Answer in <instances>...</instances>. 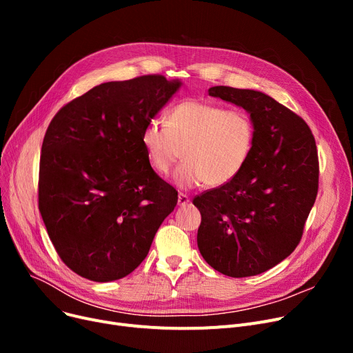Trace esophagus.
Here are the masks:
<instances>
[{"mask_svg":"<svg viewBox=\"0 0 353 353\" xmlns=\"http://www.w3.org/2000/svg\"><path fill=\"white\" fill-rule=\"evenodd\" d=\"M190 200H189V196L188 194H184V193H179V197H177V203H179V206H186L188 203H189Z\"/></svg>","mask_w":353,"mask_h":353,"instance_id":"obj_1","label":"esophagus"}]
</instances>
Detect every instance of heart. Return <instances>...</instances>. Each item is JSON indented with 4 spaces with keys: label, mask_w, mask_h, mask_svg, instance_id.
I'll return each mask as SVG.
<instances>
[{
    "label": "heart",
    "mask_w": 353,
    "mask_h": 353,
    "mask_svg": "<svg viewBox=\"0 0 353 353\" xmlns=\"http://www.w3.org/2000/svg\"><path fill=\"white\" fill-rule=\"evenodd\" d=\"M148 164L167 174L181 157L173 173V184L190 190L205 186H226L245 169L254 145V124L242 110L196 99L183 100L167 114V127L148 121L140 136Z\"/></svg>",
    "instance_id": "heart-1"
}]
</instances>
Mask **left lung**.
<instances>
[{
	"label": "left lung",
	"instance_id": "obj_1",
	"mask_svg": "<svg viewBox=\"0 0 353 353\" xmlns=\"http://www.w3.org/2000/svg\"><path fill=\"white\" fill-rule=\"evenodd\" d=\"M209 96L246 110L254 145L240 174L226 186L197 196V246L217 272L261 274L301 242L318 194L316 143L307 124L262 91L216 85Z\"/></svg>",
	"mask_w": 353,
	"mask_h": 353
}]
</instances>
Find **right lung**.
Masks as SVG:
<instances>
[{
    "instance_id": "add662e5",
    "label": "right lung",
    "mask_w": 353,
    "mask_h": 353,
    "mask_svg": "<svg viewBox=\"0 0 353 353\" xmlns=\"http://www.w3.org/2000/svg\"><path fill=\"white\" fill-rule=\"evenodd\" d=\"M181 84L163 76L103 83L64 105L47 128L40 213L61 261L88 281L132 273L177 205L140 136Z\"/></svg>"
}]
</instances>
